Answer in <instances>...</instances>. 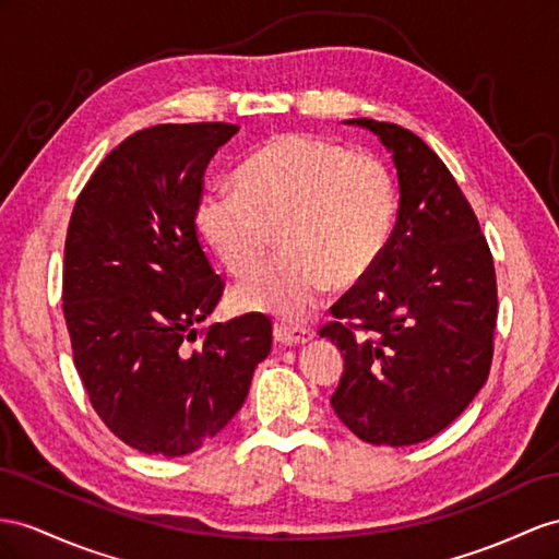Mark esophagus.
Returning a JSON list of instances; mask_svg holds the SVG:
<instances>
[{
	"label": "esophagus",
	"instance_id": "34e87169",
	"mask_svg": "<svg viewBox=\"0 0 559 559\" xmlns=\"http://www.w3.org/2000/svg\"><path fill=\"white\" fill-rule=\"evenodd\" d=\"M274 337H276V342H281V345L297 347V345H305V342L313 340V331L311 328H299V325H276Z\"/></svg>",
	"mask_w": 559,
	"mask_h": 559
}]
</instances>
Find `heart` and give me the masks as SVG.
<instances>
[{"instance_id":"heart-1","label":"heart","mask_w":559,"mask_h":559,"mask_svg":"<svg viewBox=\"0 0 559 559\" xmlns=\"http://www.w3.org/2000/svg\"><path fill=\"white\" fill-rule=\"evenodd\" d=\"M396 217L390 167L337 141L281 134L246 157L236 189L200 195L198 231L236 278H248L274 248L285 252L240 285L234 307L302 321L333 288L361 283L388 250Z\"/></svg>"}]
</instances>
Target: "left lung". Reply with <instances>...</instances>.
I'll return each mask as SVG.
<instances>
[{
	"mask_svg": "<svg viewBox=\"0 0 559 559\" xmlns=\"http://www.w3.org/2000/svg\"><path fill=\"white\" fill-rule=\"evenodd\" d=\"M347 122L392 151L402 195L388 250L321 328L345 356L331 404L359 439L411 447L449 427L489 378L493 257L461 186L418 134L368 118Z\"/></svg>",
	"mask_w": 559,
	"mask_h": 559,
	"instance_id": "8db88e82",
	"label": "left lung"
}]
</instances>
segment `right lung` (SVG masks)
I'll return each instance as SVG.
<instances>
[{"label": "right lung", "mask_w": 559, "mask_h": 559, "mask_svg": "<svg viewBox=\"0 0 559 559\" xmlns=\"http://www.w3.org/2000/svg\"><path fill=\"white\" fill-rule=\"evenodd\" d=\"M236 132L228 122L134 132L94 169L70 214L63 317L73 361L98 418L141 453L186 455L219 435L271 352L264 313L195 328L224 293L195 205L212 155Z\"/></svg>", "instance_id": "1"}]
</instances>
